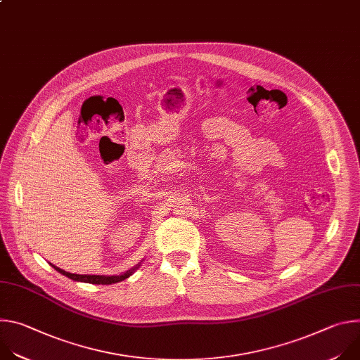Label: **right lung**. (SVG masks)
<instances>
[{
    "mask_svg": "<svg viewBox=\"0 0 360 360\" xmlns=\"http://www.w3.org/2000/svg\"><path fill=\"white\" fill-rule=\"evenodd\" d=\"M51 266H53L57 272L63 274L64 276L75 281V282H84V283H92V285H111V283H118V282H122L124 279L129 278L139 266H141V262L136 264L135 266H132L131 269H128L127 272H122L120 275H78V274H71V272H67V271H63L61 268H57L56 265L49 264Z\"/></svg>",
    "mask_w": 360,
    "mask_h": 360,
    "instance_id": "obj_1",
    "label": "right lung"
}]
</instances>
